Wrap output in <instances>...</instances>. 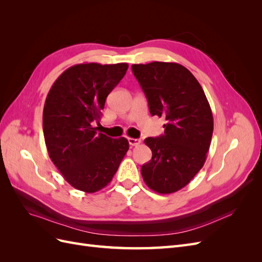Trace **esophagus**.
Masks as SVG:
<instances>
[{
  "label": "esophagus",
  "mask_w": 262,
  "mask_h": 262,
  "mask_svg": "<svg viewBox=\"0 0 262 262\" xmlns=\"http://www.w3.org/2000/svg\"><path fill=\"white\" fill-rule=\"evenodd\" d=\"M128 142H129V144H130L131 146H138V145H140V143H141V140L129 138V139H128Z\"/></svg>",
  "instance_id": "obj_1"
}]
</instances>
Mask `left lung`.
I'll use <instances>...</instances> for the list:
<instances>
[{
  "label": "left lung",
  "mask_w": 262,
  "mask_h": 262,
  "mask_svg": "<svg viewBox=\"0 0 262 262\" xmlns=\"http://www.w3.org/2000/svg\"><path fill=\"white\" fill-rule=\"evenodd\" d=\"M152 116L164 117V136L147 138L152 160L141 167L149 189L161 194L187 186L207 160L213 115L201 85L188 69L173 62L133 64Z\"/></svg>",
  "instance_id": "1"
}]
</instances>
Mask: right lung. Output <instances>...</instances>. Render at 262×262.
<instances>
[{"mask_svg": "<svg viewBox=\"0 0 262 262\" xmlns=\"http://www.w3.org/2000/svg\"><path fill=\"white\" fill-rule=\"evenodd\" d=\"M128 63H81L63 72L47 95L42 125L51 161L69 184L93 193L105 188L129 149L125 138L97 133L106 98L122 80Z\"/></svg>", "mask_w": 262, "mask_h": 262, "instance_id": "obj_1", "label": "right lung"}]
</instances>
